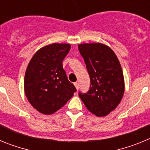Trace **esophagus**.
Segmentation results:
<instances>
[{"mask_svg":"<svg viewBox=\"0 0 150 150\" xmlns=\"http://www.w3.org/2000/svg\"><path fill=\"white\" fill-rule=\"evenodd\" d=\"M74 86H75V87H76V89H79V83H74Z\"/></svg>","mask_w":150,"mask_h":150,"instance_id":"obj_1","label":"esophagus"}]
</instances>
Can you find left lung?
<instances>
[{"mask_svg": "<svg viewBox=\"0 0 150 150\" xmlns=\"http://www.w3.org/2000/svg\"><path fill=\"white\" fill-rule=\"evenodd\" d=\"M90 76L88 92L79 93L87 109L97 116H105L116 109L124 95L122 69L114 52L100 43L78 46Z\"/></svg>", "mask_w": 150, "mask_h": 150, "instance_id": "8db88e82", "label": "left lung"}]
</instances>
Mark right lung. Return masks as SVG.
<instances>
[{
  "instance_id": "1",
  "label": "right lung",
  "mask_w": 150,
  "mask_h": 150,
  "mask_svg": "<svg viewBox=\"0 0 150 150\" xmlns=\"http://www.w3.org/2000/svg\"><path fill=\"white\" fill-rule=\"evenodd\" d=\"M71 50L67 43H52L40 49L30 59L24 80L29 103L50 115L61 109L76 91L67 79L62 62Z\"/></svg>"
}]
</instances>
